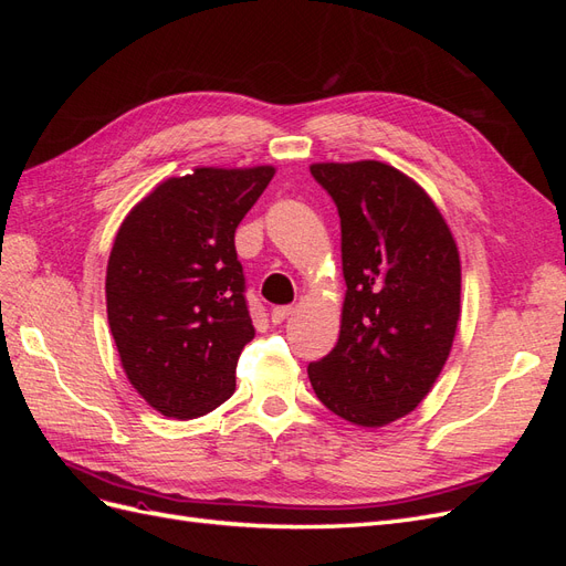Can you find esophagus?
I'll return each mask as SVG.
<instances>
[{"label":"esophagus","instance_id":"1","mask_svg":"<svg viewBox=\"0 0 566 566\" xmlns=\"http://www.w3.org/2000/svg\"><path fill=\"white\" fill-rule=\"evenodd\" d=\"M295 314V306H276V310L271 312V321L273 323H283L285 318H290Z\"/></svg>","mask_w":566,"mask_h":566}]
</instances>
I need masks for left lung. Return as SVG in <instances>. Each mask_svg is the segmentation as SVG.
<instances>
[{
	"instance_id": "obj_1",
	"label": "left lung",
	"mask_w": 566,
	"mask_h": 566,
	"mask_svg": "<svg viewBox=\"0 0 566 566\" xmlns=\"http://www.w3.org/2000/svg\"><path fill=\"white\" fill-rule=\"evenodd\" d=\"M342 227L339 339L310 364L321 403L358 427H385L430 394L460 318V254L432 198L378 160L316 163Z\"/></svg>"
}]
</instances>
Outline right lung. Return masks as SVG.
Returning <instances> with one entry per match:
<instances>
[{
    "instance_id": "add662e5",
    "label": "right lung",
    "mask_w": 566,
    "mask_h": 566,
    "mask_svg": "<svg viewBox=\"0 0 566 566\" xmlns=\"http://www.w3.org/2000/svg\"><path fill=\"white\" fill-rule=\"evenodd\" d=\"M276 175L196 167L136 202L106 271L108 323L132 387L167 418L210 413L254 337L233 235Z\"/></svg>"
}]
</instances>
